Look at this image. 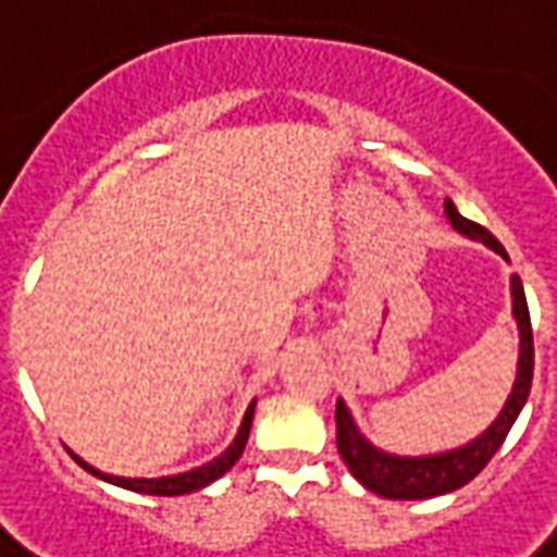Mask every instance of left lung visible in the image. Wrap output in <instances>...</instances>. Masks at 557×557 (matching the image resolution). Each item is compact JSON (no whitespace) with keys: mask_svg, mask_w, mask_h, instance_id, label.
Here are the masks:
<instances>
[{"mask_svg":"<svg viewBox=\"0 0 557 557\" xmlns=\"http://www.w3.org/2000/svg\"><path fill=\"white\" fill-rule=\"evenodd\" d=\"M446 216H449V223L461 235L480 238L482 244H488L495 252L507 256L504 247L497 244L495 235L488 228H482L480 223L461 216V213L455 211L453 201H446ZM512 317L519 322V337H522V344H519V373H516L512 395L504 404L495 425L473 443L461 446V449L441 455H422V458H400V455L380 453L376 446H371L361 437L344 400H337V410H334L337 453L344 458L349 473L364 488H371L373 495L388 497V500H425V497L446 495V492H455V488L468 485L495 458L500 443L507 441L512 422L522 413L528 392H531V380H534V332H531V313H528V301H524L522 280L519 277H512Z\"/></svg>","mask_w":557,"mask_h":557,"instance_id":"8db88e82","label":"left lung"}]
</instances>
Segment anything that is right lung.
<instances>
[{
  "instance_id": "add662e5",
  "label": "right lung",
  "mask_w": 557,
  "mask_h": 557,
  "mask_svg": "<svg viewBox=\"0 0 557 557\" xmlns=\"http://www.w3.org/2000/svg\"><path fill=\"white\" fill-rule=\"evenodd\" d=\"M250 425H252V404H250V410H247V416H244V422H240L238 437L232 441V446H228L220 458H213L211 465H205V468L189 470V473H177V476H162V480H126V476H108V473H99V470L89 468L87 461H81V458H77V465H81L84 470H89L92 476H102L104 482H114V485H120V488H129V492H138V495H159V497L189 495V492H198V488L211 485L213 480H220L225 470L238 461L240 453H244V446H247V437H250Z\"/></svg>"
}]
</instances>
